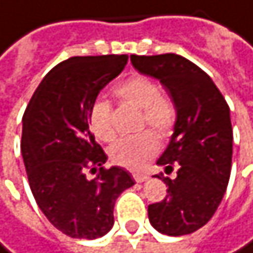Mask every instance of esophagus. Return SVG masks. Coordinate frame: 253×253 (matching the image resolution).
Wrapping results in <instances>:
<instances>
[{
  "label": "esophagus",
  "instance_id": "34e87169",
  "mask_svg": "<svg viewBox=\"0 0 253 253\" xmlns=\"http://www.w3.org/2000/svg\"><path fill=\"white\" fill-rule=\"evenodd\" d=\"M133 178H135L136 182H145V181H148L150 176H148V175H144V173H135Z\"/></svg>",
  "mask_w": 253,
  "mask_h": 253
}]
</instances>
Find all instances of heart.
<instances>
[{
	"instance_id": "b5f03b06",
	"label": "heart",
	"mask_w": 253,
	"mask_h": 253,
	"mask_svg": "<svg viewBox=\"0 0 253 253\" xmlns=\"http://www.w3.org/2000/svg\"><path fill=\"white\" fill-rule=\"evenodd\" d=\"M115 94L138 109H142V126H150L159 135H168L175 126L176 109L173 103L165 99L156 81L144 75H135L120 84ZM88 124L93 135L102 142H111L115 138L112 124V109L106 100H96L90 109ZM160 142L151 132H144L133 138L117 141L109 148V159L117 166L129 170L144 169L159 153Z\"/></svg>"
}]
</instances>
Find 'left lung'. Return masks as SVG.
<instances>
[{
    "label": "left lung",
    "instance_id": "1",
    "mask_svg": "<svg viewBox=\"0 0 253 253\" xmlns=\"http://www.w3.org/2000/svg\"><path fill=\"white\" fill-rule=\"evenodd\" d=\"M130 60L139 74L162 83L176 109L173 135L157 160L166 170L176 165V178L156 175L169 194L148 206L150 222L162 234H191L213 216L230 181V108L212 78L179 54H132Z\"/></svg>",
    "mask_w": 253,
    "mask_h": 253
}]
</instances>
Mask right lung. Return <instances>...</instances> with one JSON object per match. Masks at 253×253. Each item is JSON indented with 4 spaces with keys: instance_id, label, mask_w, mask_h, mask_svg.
Segmentation results:
<instances>
[{
    "instance_id": "add662e5",
    "label": "right lung",
    "mask_w": 253,
    "mask_h": 253,
    "mask_svg": "<svg viewBox=\"0 0 253 253\" xmlns=\"http://www.w3.org/2000/svg\"><path fill=\"white\" fill-rule=\"evenodd\" d=\"M127 54L75 56L56 65L32 94L22 120V157L40 211L72 239H97L114 225L118 196L135 185L120 166L103 169L106 154L88 129L99 91L121 74ZM85 169L99 172L85 178Z\"/></svg>"
}]
</instances>
